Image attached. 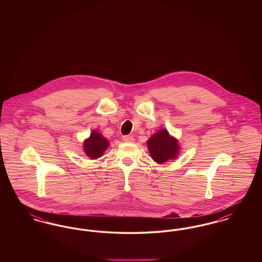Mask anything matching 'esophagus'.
<instances>
[{"label": "esophagus", "instance_id": "obj_1", "mask_svg": "<svg viewBox=\"0 0 262 262\" xmlns=\"http://www.w3.org/2000/svg\"><path fill=\"white\" fill-rule=\"evenodd\" d=\"M123 140L125 142H133L135 140V138L132 137V136H124L123 137Z\"/></svg>", "mask_w": 262, "mask_h": 262}]
</instances>
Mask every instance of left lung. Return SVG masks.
Returning <instances> with one entry per match:
<instances>
[{"label":"left lung","instance_id":"left-lung-1","mask_svg":"<svg viewBox=\"0 0 262 262\" xmlns=\"http://www.w3.org/2000/svg\"><path fill=\"white\" fill-rule=\"evenodd\" d=\"M147 146L152 159L159 164L174 159L179 153L178 140L170 137L166 129H160L150 137L147 141Z\"/></svg>","mask_w":262,"mask_h":262}]
</instances>
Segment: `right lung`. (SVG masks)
<instances>
[{"mask_svg":"<svg viewBox=\"0 0 262 262\" xmlns=\"http://www.w3.org/2000/svg\"><path fill=\"white\" fill-rule=\"evenodd\" d=\"M108 145V140L102 137V135H100L97 132H93L90 135V137L83 143L84 152L91 159H96L102 156L104 151L107 149Z\"/></svg>","mask_w":262,"mask_h":262,"instance_id":"right-lung-1","label":"right lung"}]
</instances>
